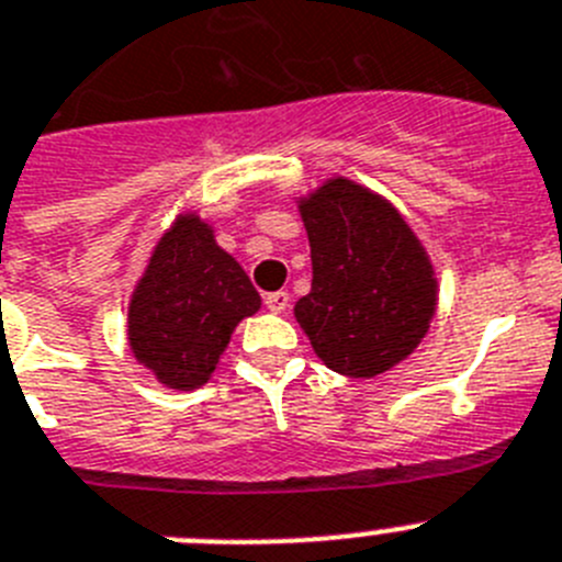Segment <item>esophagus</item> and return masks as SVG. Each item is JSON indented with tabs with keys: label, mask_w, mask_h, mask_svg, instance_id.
I'll use <instances>...</instances> for the list:
<instances>
[{
	"label": "esophagus",
	"mask_w": 562,
	"mask_h": 562,
	"mask_svg": "<svg viewBox=\"0 0 562 562\" xmlns=\"http://www.w3.org/2000/svg\"><path fill=\"white\" fill-rule=\"evenodd\" d=\"M265 306L270 312H276V315H281V312H286V306H290V292H284V290L270 292V295L265 297Z\"/></svg>",
	"instance_id": "1"
}]
</instances>
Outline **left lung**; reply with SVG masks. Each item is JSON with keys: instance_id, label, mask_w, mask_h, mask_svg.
I'll list each match as a JSON object with an SVG mask.
<instances>
[{"instance_id": "left-lung-1", "label": "left lung", "mask_w": 562, "mask_h": 562, "mask_svg": "<svg viewBox=\"0 0 562 562\" xmlns=\"http://www.w3.org/2000/svg\"><path fill=\"white\" fill-rule=\"evenodd\" d=\"M312 252V290L295 321L326 369L371 380L428 335L439 281L428 250L385 196L331 177L295 196Z\"/></svg>"}]
</instances>
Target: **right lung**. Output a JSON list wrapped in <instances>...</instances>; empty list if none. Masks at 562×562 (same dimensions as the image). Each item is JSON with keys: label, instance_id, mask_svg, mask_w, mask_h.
Instances as JSON below:
<instances>
[{"label": "right lung", "instance_id": "right-lung-1", "mask_svg": "<svg viewBox=\"0 0 562 562\" xmlns=\"http://www.w3.org/2000/svg\"><path fill=\"white\" fill-rule=\"evenodd\" d=\"M258 310L261 295L216 245L211 222L186 211L157 238L128 297V349L160 385L193 391L211 380L236 326Z\"/></svg>", "mask_w": 562, "mask_h": 562}]
</instances>
